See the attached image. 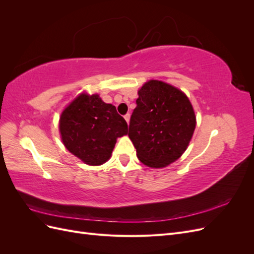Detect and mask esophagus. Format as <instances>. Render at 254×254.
I'll use <instances>...</instances> for the list:
<instances>
[{"label":"esophagus","instance_id":"obj_1","mask_svg":"<svg viewBox=\"0 0 254 254\" xmlns=\"http://www.w3.org/2000/svg\"><path fill=\"white\" fill-rule=\"evenodd\" d=\"M124 118H125V120H126V122H127V124H129V121H130V114H129V113H127Z\"/></svg>","mask_w":254,"mask_h":254}]
</instances>
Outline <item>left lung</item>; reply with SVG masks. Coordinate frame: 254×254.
<instances>
[{
  "instance_id": "1",
  "label": "left lung",
  "mask_w": 254,
  "mask_h": 254,
  "mask_svg": "<svg viewBox=\"0 0 254 254\" xmlns=\"http://www.w3.org/2000/svg\"><path fill=\"white\" fill-rule=\"evenodd\" d=\"M129 123L128 136L141 162L164 167L186 151L196 127V118L182 91L159 80H149L139 91Z\"/></svg>"
}]
</instances>
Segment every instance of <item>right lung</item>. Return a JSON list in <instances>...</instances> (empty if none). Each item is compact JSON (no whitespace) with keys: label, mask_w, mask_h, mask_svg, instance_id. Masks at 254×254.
<instances>
[{"label":"right lung","mask_w":254,"mask_h":254,"mask_svg":"<svg viewBox=\"0 0 254 254\" xmlns=\"http://www.w3.org/2000/svg\"><path fill=\"white\" fill-rule=\"evenodd\" d=\"M59 129L66 149L84 163L108 161L118 137L127 134V123L111 104L97 94H81L64 110Z\"/></svg>","instance_id":"1"}]
</instances>
